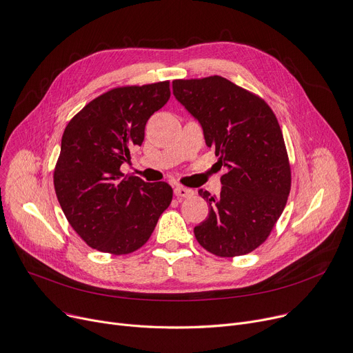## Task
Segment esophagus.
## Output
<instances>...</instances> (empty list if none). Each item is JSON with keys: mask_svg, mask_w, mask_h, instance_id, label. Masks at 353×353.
<instances>
[{"mask_svg": "<svg viewBox=\"0 0 353 353\" xmlns=\"http://www.w3.org/2000/svg\"><path fill=\"white\" fill-rule=\"evenodd\" d=\"M174 194L176 198H190L194 194V191L190 188H185V186L176 185L174 188Z\"/></svg>", "mask_w": 353, "mask_h": 353, "instance_id": "esophagus-1", "label": "esophagus"}]
</instances>
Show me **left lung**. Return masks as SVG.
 <instances>
[{"label": "left lung", "mask_w": 353, "mask_h": 353, "mask_svg": "<svg viewBox=\"0 0 353 353\" xmlns=\"http://www.w3.org/2000/svg\"><path fill=\"white\" fill-rule=\"evenodd\" d=\"M172 92L226 168L218 196L198 191L210 214L194 228L195 238L216 256L250 254L271 234L291 191L278 119L262 98L219 75L175 79Z\"/></svg>", "instance_id": "8db88e82"}]
</instances>
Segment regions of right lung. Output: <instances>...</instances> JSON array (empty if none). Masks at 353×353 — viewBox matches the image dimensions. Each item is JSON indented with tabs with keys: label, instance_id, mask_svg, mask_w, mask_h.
<instances>
[{
	"label": "right lung",
	"instance_id": "obj_1",
	"mask_svg": "<svg viewBox=\"0 0 353 353\" xmlns=\"http://www.w3.org/2000/svg\"><path fill=\"white\" fill-rule=\"evenodd\" d=\"M170 97L168 81L114 88L87 103L62 134L55 194L74 231L97 251H137L172 201L167 182L148 183L119 171Z\"/></svg>",
	"mask_w": 353,
	"mask_h": 353
}]
</instances>
